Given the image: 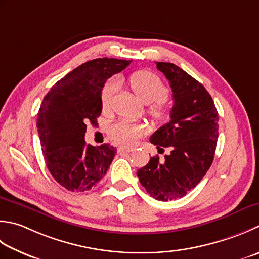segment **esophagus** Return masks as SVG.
Returning a JSON list of instances; mask_svg holds the SVG:
<instances>
[{"mask_svg":"<svg viewBox=\"0 0 259 259\" xmlns=\"http://www.w3.org/2000/svg\"><path fill=\"white\" fill-rule=\"evenodd\" d=\"M134 148H125V147H119L118 148V153L119 154H122V153H130V151H133Z\"/></svg>","mask_w":259,"mask_h":259,"instance_id":"34e87169","label":"esophagus"}]
</instances>
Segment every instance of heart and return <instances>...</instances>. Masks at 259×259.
I'll list each match as a JSON object with an SVG mask.
<instances>
[{"label": "heart", "instance_id": "1", "mask_svg": "<svg viewBox=\"0 0 259 259\" xmlns=\"http://www.w3.org/2000/svg\"><path fill=\"white\" fill-rule=\"evenodd\" d=\"M129 85L134 93L143 101L144 103L150 104L148 112L151 118L164 122L169 118V108L163 99L168 94L166 85L161 79L149 70H138L129 77ZM116 85L114 80H109L104 85L101 93V102L103 109H108L115 93ZM154 103L153 104L152 102ZM147 129L144 124L131 122V121L122 120L110 126L109 136L115 144L124 147H130L137 143V140L144 137Z\"/></svg>", "mask_w": 259, "mask_h": 259}]
</instances>
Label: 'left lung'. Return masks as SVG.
I'll return each mask as SVG.
<instances>
[{"label":"left lung","instance_id":"8db88e82","mask_svg":"<svg viewBox=\"0 0 259 259\" xmlns=\"http://www.w3.org/2000/svg\"><path fill=\"white\" fill-rule=\"evenodd\" d=\"M156 65L169 80L174 105L169 122L150 137V143L158 151H171L165 155L164 163H159L158 156L151 157L137 175L154 199L173 201L194 189L209 170L219 135V115L211 95L195 78L171 63Z\"/></svg>","mask_w":259,"mask_h":259}]
</instances>
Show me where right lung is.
I'll return each instance as SVG.
<instances>
[{"mask_svg":"<svg viewBox=\"0 0 259 259\" xmlns=\"http://www.w3.org/2000/svg\"><path fill=\"white\" fill-rule=\"evenodd\" d=\"M131 60L96 58L59 79L40 106L37 128L50 174L72 192H86L102 180L116 154L110 144L85 143L86 123H96L102 112L101 93L106 79Z\"/></svg>","mask_w":259,"mask_h":259,"instance_id":"right-lung-1","label":"right lung"}]
</instances>
